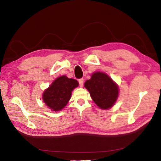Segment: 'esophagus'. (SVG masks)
Wrapping results in <instances>:
<instances>
[{
	"label": "esophagus",
	"instance_id": "esophagus-1",
	"mask_svg": "<svg viewBox=\"0 0 161 161\" xmlns=\"http://www.w3.org/2000/svg\"><path fill=\"white\" fill-rule=\"evenodd\" d=\"M78 81H79L80 86V87H82V86H83V81H83V78L80 79Z\"/></svg>",
	"mask_w": 161,
	"mask_h": 161
}]
</instances>
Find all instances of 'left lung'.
Returning a JSON list of instances; mask_svg holds the SVG:
<instances>
[{
  "label": "left lung",
  "instance_id": "obj_1",
  "mask_svg": "<svg viewBox=\"0 0 161 161\" xmlns=\"http://www.w3.org/2000/svg\"><path fill=\"white\" fill-rule=\"evenodd\" d=\"M84 86L95 103L103 110L114 105L119 93L116 83L107 74L101 72H94Z\"/></svg>",
  "mask_w": 161,
  "mask_h": 161
}]
</instances>
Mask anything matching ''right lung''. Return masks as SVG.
Segmentation results:
<instances>
[{
  "mask_svg": "<svg viewBox=\"0 0 161 161\" xmlns=\"http://www.w3.org/2000/svg\"><path fill=\"white\" fill-rule=\"evenodd\" d=\"M78 86L79 83L76 80L68 78L66 75L58 77L45 90L43 102L54 111L61 110L70 99L72 90Z\"/></svg>",
  "mask_w": 161,
  "mask_h": 161,
  "instance_id": "add662e5",
  "label": "right lung"
}]
</instances>
